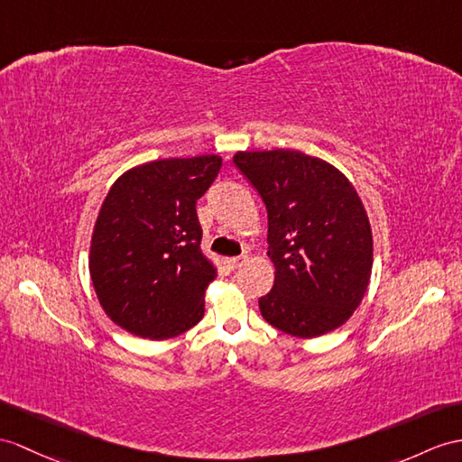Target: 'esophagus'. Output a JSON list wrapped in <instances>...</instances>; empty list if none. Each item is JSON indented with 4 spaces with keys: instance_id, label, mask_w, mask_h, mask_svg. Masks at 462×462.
Wrapping results in <instances>:
<instances>
[{
    "instance_id": "1",
    "label": "esophagus",
    "mask_w": 462,
    "mask_h": 462,
    "mask_svg": "<svg viewBox=\"0 0 462 462\" xmlns=\"http://www.w3.org/2000/svg\"><path fill=\"white\" fill-rule=\"evenodd\" d=\"M243 263H245V256H233V258H227V261H225V264H227L231 270L241 266Z\"/></svg>"
}]
</instances>
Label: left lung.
Listing matches in <instances>:
<instances>
[{
    "label": "left lung",
    "mask_w": 462,
    "mask_h": 462,
    "mask_svg": "<svg viewBox=\"0 0 462 462\" xmlns=\"http://www.w3.org/2000/svg\"><path fill=\"white\" fill-rule=\"evenodd\" d=\"M235 166L268 213L274 286L258 300L263 318L310 339L343 325L361 303L373 270V231L353 184L335 166L300 151H251Z\"/></svg>",
    "instance_id": "1"
}]
</instances>
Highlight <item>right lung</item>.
Listing matches in <instances>:
<instances>
[{
	"instance_id": "right-lung-1",
	"label": "right lung",
	"mask_w": 462,
	"mask_h": 462,
	"mask_svg": "<svg viewBox=\"0 0 462 462\" xmlns=\"http://www.w3.org/2000/svg\"><path fill=\"white\" fill-rule=\"evenodd\" d=\"M221 168L216 154L141 164L111 186L92 235L89 274L111 321L171 339L204 318L217 270L201 253L196 201Z\"/></svg>"
}]
</instances>
